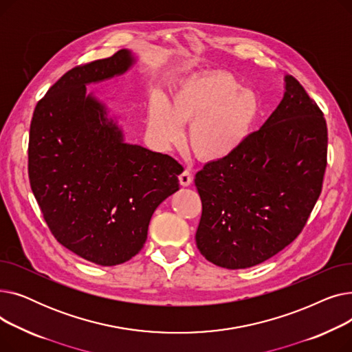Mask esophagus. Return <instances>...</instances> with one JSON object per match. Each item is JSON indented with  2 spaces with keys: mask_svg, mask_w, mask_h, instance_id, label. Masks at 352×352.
<instances>
[{
  "mask_svg": "<svg viewBox=\"0 0 352 352\" xmlns=\"http://www.w3.org/2000/svg\"><path fill=\"white\" fill-rule=\"evenodd\" d=\"M178 178H179V184L182 187H188L192 184V174L188 170H184Z\"/></svg>",
  "mask_w": 352,
  "mask_h": 352,
  "instance_id": "esophagus-1",
  "label": "esophagus"
}]
</instances>
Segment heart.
I'll return each mask as SVG.
<instances>
[{"label":"heart","mask_w":352,"mask_h":352,"mask_svg":"<svg viewBox=\"0 0 352 352\" xmlns=\"http://www.w3.org/2000/svg\"><path fill=\"white\" fill-rule=\"evenodd\" d=\"M260 113L255 92L243 89L230 74L217 72L186 81L168 102L153 97L146 107V125L160 148H170L182 138L181 125L190 122L188 142L194 153L215 161L245 144Z\"/></svg>","instance_id":"obj_1"}]
</instances>
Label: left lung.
Masks as SVG:
<instances>
[{"instance_id": "1", "label": "left lung", "mask_w": 352, "mask_h": 352, "mask_svg": "<svg viewBox=\"0 0 352 352\" xmlns=\"http://www.w3.org/2000/svg\"><path fill=\"white\" fill-rule=\"evenodd\" d=\"M328 131L322 111L292 76L265 124L232 155L195 174L199 252L218 267L250 268L300 235L322 190Z\"/></svg>"}]
</instances>
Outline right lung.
I'll list each match as a JSON object with an SVG mask.
<instances>
[{
  "mask_svg": "<svg viewBox=\"0 0 352 352\" xmlns=\"http://www.w3.org/2000/svg\"><path fill=\"white\" fill-rule=\"evenodd\" d=\"M131 52L77 65L36 102L28 141L34 197L57 241L111 267L138 254L161 202L179 190L173 157L125 144L121 129L85 85L133 65Z\"/></svg>",
  "mask_w": 352,
  "mask_h": 352,
  "instance_id": "1",
  "label": "right lung"
}]
</instances>
